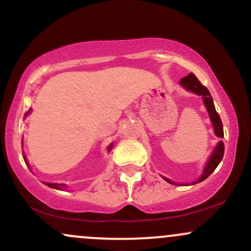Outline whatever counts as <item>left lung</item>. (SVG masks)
I'll use <instances>...</instances> for the list:
<instances>
[{
  "label": "left lung",
  "instance_id": "8db88e82",
  "mask_svg": "<svg viewBox=\"0 0 251 251\" xmlns=\"http://www.w3.org/2000/svg\"><path fill=\"white\" fill-rule=\"evenodd\" d=\"M180 83H181V85L184 86V88L190 90V91H192V92H194V94H197L199 96H202V100H204L205 106H206L207 111H209L211 121H212V123H213V128H215L216 135L218 137H224L223 125H222L221 117H219L218 112L216 111L215 105H213V100H212V97H211V94H210L209 90L202 85L201 81L198 80V78H197L193 73H190V75H186V77L182 78ZM223 155H224V143H223V141H221V142L218 143V146H217V148L215 149V153L211 155L209 162H207L206 167H205V170H204V173H202L201 179L198 180V182H201V181H202V180L206 179L207 176H209L210 174L216 170L217 166H218L219 162H221V160L223 159ZM163 179H165L167 182H170V184H173L171 180H168L166 178H163Z\"/></svg>",
  "mask_w": 251,
  "mask_h": 251
}]
</instances>
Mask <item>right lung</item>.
I'll list each match as a JSON object with an SVG mask.
<instances>
[{"mask_svg": "<svg viewBox=\"0 0 251 251\" xmlns=\"http://www.w3.org/2000/svg\"><path fill=\"white\" fill-rule=\"evenodd\" d=\"M28 112H29V111H28ZM28 112H26V114H28ZM111 147H112V146L109 147V151H110ZM46 185H47V186L52 187V188H55V190H61V188L65 187L64 184H50V182H46Z\"/></svg>", "mask_w": 251, "mask_h": 251, "instance_id": "obj_1", "label": "right lung"}]
</instances>
